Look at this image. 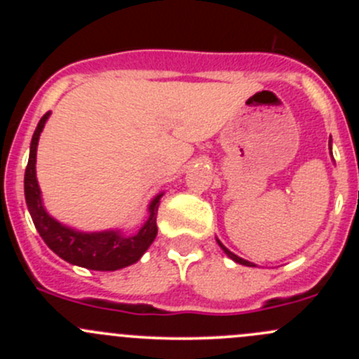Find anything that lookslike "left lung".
<instances>
[{
  "instance_id": "8db88e82",
  "label": "left lung",
  "mask_w": 359,
  "mask_h": 359,
  "mask_svg": "<svg viewBox=\"0 0 359 359\" xmlns=\"http://www.w3.org/2000/svg\"><path fill=\"white\" fill-rule=\"evenodd\" d=\"M328 146H330V153H332V142H328ZM217 243L220 245V248L224 250V252L227 253V257H231V259L234 260V262H238V264H243V266H248V267H255V264H252V262H248V260H245V259H241V257H238V255H234L233 252H229V250H227L226 247H224L222 243H220L219 240H217Z\"/></svg>"
}]
</instances>
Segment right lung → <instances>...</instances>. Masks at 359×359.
<instances>
[{
	"label": "right lung",
	"instance_id": "1",
	"mask_svg": "<svg viewBox=\"0 0 359 359\" xmlns=\"http://www.w3.org/2000/svg\"><path fill=\"white\" fill-rule=\"evenodd\" d=\"M48 116L50 112L43 114L38 126H36L24 177L25 203H27L29 213H31L32 222H34L39 236L60 259L67 260L69 264H74V266L86 267V269L92 271H116L132 266L144 255V252L151 247V243L156 238V215L161 194L151 201L149 219L144 224L142 229L133 236H123L118 231L86 234L69 229V227L57 222L43 208L38 180H36V149H38L39 133H41Z\"/></svg>",
	"mask_w": 359,
	"mask_h": 359
}]
</instances>
